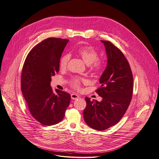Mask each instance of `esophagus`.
Segmentation results:
<instances>
[{
  "instance_id": "obj_1",
  "label": "esophagus",
  "mask_w": 159,
  "mask_h": 159,
  "mask_svg": "<svg viewBox=\"0 0 159 159\" xmlns=\"http://www.w3.org/2000/svg\"><path fill=\"white\" fill-rule=\"evenodd\" d=\"M70 98H71L72 99H76L79 98V95L76 94V93H72V94L70 95Z\"/></svg>"
}]
</instances>
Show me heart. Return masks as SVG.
Returning <instances> with one entry per match:
<instances>
[{
	"label": "heart",
	"mask_w": 159,
	"mask_h": 159,
	"mask_svg": "<svg viewBox=\"0 0 159 159\" xmlns=\"http://www.w3.org/2000/svg\"><path fill=\"white\" fill-rule=\"evenodd\" d=\"M76 53L86 64L90 65V69L92 71L96 73L102 71L104 67L103 62L100 59H98V53L92 46L89 45L80 46L76 49ZM69 60V54H67L62 56L60 60V69H66L67 67ZM84 82L86 80L84 79L74 78L70 81V85L74 89L79 90L81 88V84Z\"/></svg>",
	"instance_id": "obj_1"
}]
</instances>
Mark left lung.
Instances as JSON below:
<instances>
[{
  "label": "left lung",
  "mask_w": 159,
  "mask_h": 159,
  "mask_svg": "<svg viewBox=\"0 0 159 159\" xmlns=\"http://www.w3.org/2000/svg\"><path fill=\"white\" fill-rule=\"evenodd\" d=\"M107 56V66L96 90L102 97L99 102L86 97L84 121L90 128L102 131L115 126L125 114L133 94V75L127 59L112 43L102 40Z\"/></svg>",
  "instance_id": "1"
}]
</instances>
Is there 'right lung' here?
Returning a JSON list of instances; mask_svg holds the SVG:
<instances>
[{
  "instance_id": "1",
  "label": "right lung",
  "mask_w": 159,
  "mask_h": 159,
  "mask_svg": "<svg viewBox=\"0 0 159 159\" xmlns=\"http://www.w3.org/2000/svg\"><path fill=\"white\" fill-rule=\"evenodd\" d=\"M69 40L48 38L34 46L23 64L21 89L33 118L45 126L63 120L70 101L68 93L53 91L51 77L59 72L60 60Z\"/></svg>"
}]
</instances>
